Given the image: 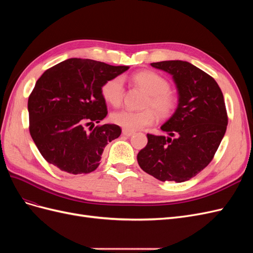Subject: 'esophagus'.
Wrapping results in <instances>:
<instances>
[{"instance_id": "esophagus-1", "label": "esophagus", "mask_w": 253, "mask_h": 253, "mask_svg": "<svg viewBox=\"0 0 253 253\" xmlns=\"http://www.w3.org/2000/svg\"><path fill=\"white\" fill-rule=\"evenodd\" d=\"M122 134H124L125 136H127V137H129V136H132V135L134 134V132H133V131H129V129L124 128V129H122Z\"/></svg>"}]
</instances>
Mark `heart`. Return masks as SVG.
Segmentation results:
<instances>
[{"instance_id":"heart-1","label":"heart","mask_w":253,"mask_h":253,"mask_svg":"<svg viewBox=\"0 0 253 253\" xmlns=\"http://www.w3.org/2000/svg\"><path fill=\"white\" fill-rule=\"evenodd\" d=\"M134 82L149 94L142 111L134 112L122 110L112 114V121L129 131L142 128L152 125L159 117L166 118L174 112L176 99L170 91V83L163 76L154 72L143 71L133 76ZM104 100L113 106H119L125 97V81L122 77H114L106 81L101 87Z\"/></svg>"}]
</instances>
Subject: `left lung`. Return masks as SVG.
Masks as SVG:
<instances>
[{
	"mask_svg": "<svg viewBox=\"0 0 253 253\" xmlns=\"http://www.w3.org/2000/svg\"><path fill=\"white\" fill-rule=\"evenodd\" d=\"M151 65L173 76L178 105L160 127L169 137L148 134V144L138 153L137 162L159 180L186 181L211 163L226 133L224 96L210 75L187 61Z\"/></svg>",
	"mask_w": 253,
	"mask_h": 253,
	"instance_id": "left-lung-1",
	"label": "left lung"
}]
</instances>
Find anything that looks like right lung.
Masks as SVG:
<instances>
[{
	"mask_svg": "<svg viewBox=\"0 0 253 253\" xmlns=\"http://www.w3.org/2000/svg\"><path fill=\"white\" fill-rule=\"evenodd\" d=\"M128 70L72 58L45 71L28 98L29 133L43 158L70 174L90 173L106 144L118 138L116 125H98L108 115L103 84Z\"/></svg>",
	"mask_w": 253,
	"mask_h": 253,
	"instance_id": "right-lung-1",
	"label": "right lung"
}]
</instances>
